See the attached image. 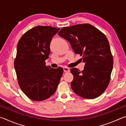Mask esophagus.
Masks as SVG:
<instances>
[{"label":"esophagus","mask_w":126,"mask_h":126,"mask_svg":"<svg viewBox=\"0 0 126 126\" xmlns=\"http://www.w3.org/2000/svg\"><path fill=\"white\" fill-rule=\"evenodd\" d=\"M63 70H64V72L65 73H67V72H69L70 71V69L67 67H64Z\"/></svg>","instance_id":"obj_1"}]
</instances>
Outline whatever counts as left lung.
<instances>
[{"label":"left lung","mask_w":126,"mask_h":126,"mask_svg":"<svg viewBox=\"0 0 126 126\" xmlns=\"http://www.w3.org/2000/svg\"><path fill=\"white\" fill-rule=\"evenodd\" d=\"M58 35L69 42L76 54L82 57L84 69H71L74 92L86 99L95 98L103 93L110 80L113 59L109 42L104 34L88 23L63 27Z\"/></svg>","instance_id":"1"}]
</instances>
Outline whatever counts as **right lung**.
Instances as JSON below:
<instances>
[{"instance_id":"obj_1","label":"right lung","mask_w":126,"mask_h":126,"mask_svg":"<svg viewBox=\"0 0 126 126\" xmlns=\"http://www.w3.org/2000/svg\"><path fill=\"white\" fill-rule=\"evenodd\" d=\"M60 28L38 25L25 32L17 45L14 60L18 83L29 99L42 101L54 93L63 73L46 65L52 37Z\"/></svg>"}]
</instances>
